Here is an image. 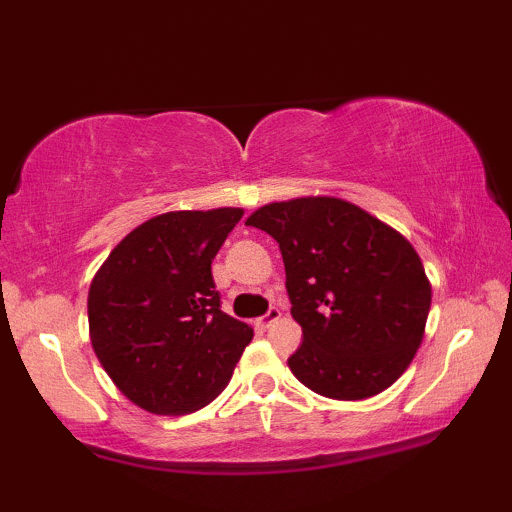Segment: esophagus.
Segmentation results:
<instances>
[{"label": "esophagus", "instance_id": "1", "mask_svg": "<svg viewBox=\"0 0 512 512\" xmlns=\"http://www.w3.org/2000/svg\"><path fill=\"white\" fill-rule=\"evenodd\" d=\"M279 317H282V312H279L277 307H270V310L265 312L261 319H256V324L261 328H270L272 324H275V321H279Z\"/></svg>", "mask_w": 512, "mask_h": 512}]
</instances>
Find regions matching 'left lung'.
I'll return each instance as SVG.
<instances>
[{
    "mask_svg": "<svg viewBox=\"0 0 512 512\" xmlns=\"http://www.w3.org/2000/svg\"><path fill=\"white\" fill-rule=\"evenodd\" d=\"M247 226L279 244L303 345L291 373L335 401L391 387L415 359L431 310L422 258L366 209L328 195L270 202Z\"/></svg>",
    "mask_w": 512,
    "mask_h": 512,
    "instance_id": "8db88e82",
    "label": "left lung"
}]
</instances>
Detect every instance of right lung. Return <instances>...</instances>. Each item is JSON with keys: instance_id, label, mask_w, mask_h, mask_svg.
<instances>
[{"instance_id": "1", "label": "right lung", "mask_w": 512, "mask_h": 512, "mask_svg": "<svg viewBox=\"0 0 512 512\" xmlns=\"http://www.w3.org/2000/svg\"><path fill=\"white\" fill-rule=\"evenodd\" d=\"M244 209L167 212L123 237L88 291L90 342L125 398L186 415L226 389L254 328L221 312L212 261Z\"/></svg>"}]
</instances>
